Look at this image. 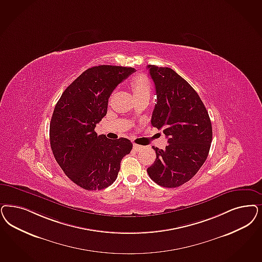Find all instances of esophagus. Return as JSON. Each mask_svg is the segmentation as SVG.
Here are the masks:
<instances>
[{
    "label": "esophagus",
    "instance_id": "34e87169",
    "mask_svg": "<svg viewBox=\"0 0 262 262\" xmlns=\"http://www.w3.org/2000/svg\"><path fill=\"white\" fill-rule=\"evenodd\" d=\"M134 148L137 150V151H140V150H142L144 147L143 146H141V145L136 144V143H134Z\"/></svg>",
    "mask_w": 262,
    "mask_h": 262
}]
</instances>
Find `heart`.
Returning a JSON list of instances; mask_svg holds the SVG:
<instances>
[{"label": "heart", "instance_id": "1", "mask_svg": "<svg viewBox=\"0 0 262 262\" xmlns=\"http://www.w3.org/2000/svg\"><path fill=\"white\" fill-rule=\"evenodd\" d=\"M132 88L134 91L135 96L141 94H150L151 83L147 75L139 74L132 82Z\"/></svg>", "mask_w": 262, "mask_h": 262}]
</instances>
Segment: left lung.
<instances>
[{"mask_svg":"<svg viewBox=\"0 0 262 262\" xmlns=\"http://www.w3.org/2000/svg\"><path fill=\"white\" fill-rule=\"evenodd\" d=\"M156 86L157 103L151 124L168 139L165 149L156 151L147 168L150 178L164 188H177L190 181L207 159L212 124L199 94L170 68L148 66Z\"/></svg>","mask_w":262,"mask_h":262,"instance_id":"8db88e82","label":"left lung"}]
</instances>
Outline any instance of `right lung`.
Segmentation results:
<instances>
[{
  "instance_id": "obj_1",
  "label": "right lung",
  "mask_w": 262,
  "mask_h": 262,
  "mask_svg": "<svg viewBox=\"0 0 262 262\" xmlns=\"http://www.w3.org/2000/svg\"><path fill=\"white\" fill-rule=\"evenodd\" d=\"M134 68L97 66L63 91L50 122V145L64 174L87 190H102L116 180L122 159L130 153L127 138L108 139L95 132L107 113L108 99Z\"/></svg>"
}]
</instances>
